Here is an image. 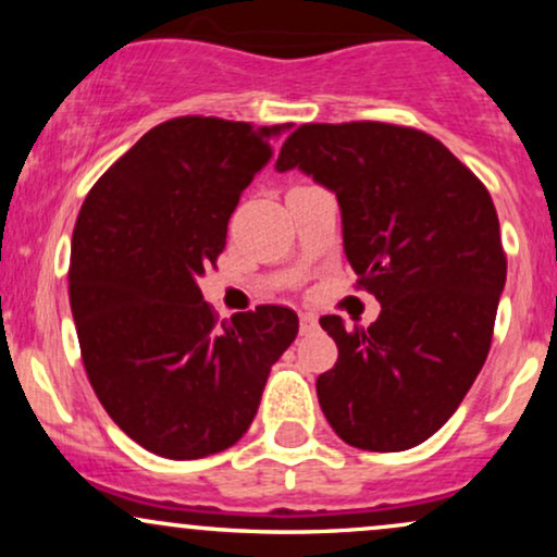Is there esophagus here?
Instances as JSON below:
<instances>
[{
  "instance_id": "1",
  "label": "esophagus",
  "mask_w": 557,
  "mask_h": 557,
  "mask_svg": "<svg viewBox=\"0 0 557 557\" xmlns=\"http://www.w3.org/2000/svg\"><path fill=\"white\" fill-rule=\"evenodd\" d=\"M319 327V319L314 314H300V335H309Z\"/></svg>"
}]
</instances>
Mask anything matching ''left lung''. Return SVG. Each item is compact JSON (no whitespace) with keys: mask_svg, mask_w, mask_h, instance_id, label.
I'll use <instances>...</instances> for the list:
<instances>
[{"mask_svg":"<svg viewBox=\"0 0 557 557\" xmlns=\"http://www.w3.org/2000/svg\"><path fill=\"white\" fill-rule=\"evenodd\" d=\"M274 168L337 196L345 257L382 306L367 330L319 319L337 343L317 380L324 417L361 450L424 443L490 354L505 251L487 188L437 138L369 120L300 125Z\"/></svg>","mask_w":557,"mask_h":557,"instance_id":"left-lung-1","label":"left lung"}]
</instances>
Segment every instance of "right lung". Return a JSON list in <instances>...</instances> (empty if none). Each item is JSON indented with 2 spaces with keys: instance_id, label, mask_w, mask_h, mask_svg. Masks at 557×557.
I'll return each mask as SVG.
<instances>
[{
  "instance_id": "add662e5",
  "label": "right lung",
  "mask_w": 557,
  "mask_h": 557,
  "mask_svg": "<svg viewBox=\"0 0 557 557\" xmlns=\"http://www.w3.org/2000/svg\"><path fill=\"white\" fill-rule=\"evenodd\" d=\"M285 127L175 117L96 181L70 253V309L96 398L127 437L172 461L235 445L272 363L298 335L285 306L216 324L198 277Z\"/></svg>"
}]
</instances>
